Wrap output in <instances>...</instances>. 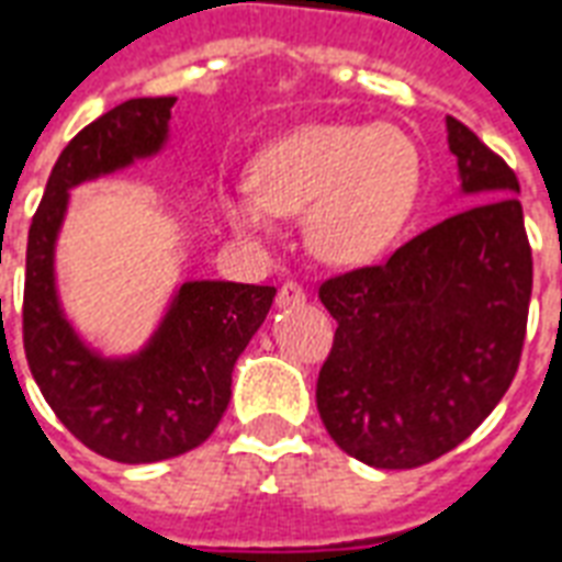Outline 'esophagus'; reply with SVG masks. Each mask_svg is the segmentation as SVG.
Returning <instances> with one entry per match:
<instances>
[{"mask_svg":"<svg viewBox=\"0 0 562 562\" xmlns=\"http://www.w3.org/2000/svg\"><path fill=\"white\" fill-rule=\"evenodd\" d=\"M303 301H306V292H303L301 282L297 280L282 282L280 294H277V303H280V306H301Z\"/></svg>","mask_w":562,"mask_h":562,"instance_id":"esophagus-1","label":"esophagus"}]
</instances>
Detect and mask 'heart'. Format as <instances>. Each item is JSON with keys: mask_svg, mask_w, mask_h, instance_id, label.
<instances>
[{"mask_svg": "<svg viewBox=\"0 0 562 562\" xmlns=\"http://www.w3.org/2000/svg\"><path fill=\"white\" fill-rule=\"evenodd\" d=\"M423 184L419 148L393 124H315L259 154L252 187L223 199L232 226L268 232L273 214H306L313 249L363 265L393 247L414 217Z\"/></svg>", "mask_w": 562, "mask_h": 562, "instance_id": "b5f03b06", "label": "heart"}]
</instances>
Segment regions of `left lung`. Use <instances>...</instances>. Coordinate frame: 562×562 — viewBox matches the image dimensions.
Wrapping results in <instances>:
<instances>
[{
	"label": "left lung",
	"mask_w": 562,
	"mask_h": 562,
	"mask_svg": "<svg viewBox=\"0 0 562 562\" xmlns=\"http://www.w3.org/2000/svg\"><path fill=\"white\" fill-rule=\"evenodd\" d=\"M461 190L480 199L381 265L318 285L336 334L315 386L336 447L384 471L440 459L513 384L533 256L513 166L447 119Z\"/></svg>",
	"instance_id": "left-lung-1"
}]
</instances>
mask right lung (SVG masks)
<instances>
[{
    "label": "right lung",
    "instance_id": "1",
    "mask_svg": "<svg viewBox=\"0 0 562 562\" xmlns=\"http://www.w3.org/2000/svg\"><path fill=\"white\" fill-rule=\"evenodd\" d=\"M176 98H133L86 124L59 154L26 244L23 348L29 369L65 429L103 459L148 464L193 450L217 429L232 398V369L259 330L277 289L184 282L139 357L101 360L61 318L53 244L68 190L122 169L166 139Z\"/></svg>",
    "mask_w": 562,
    "mask_h": 562
}]
</instances>
